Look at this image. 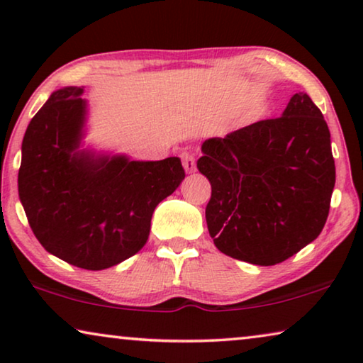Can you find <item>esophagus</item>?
<instances>
[{
    "label": "esophagus",
    "mask_w": 363,
    "mask_h": 363,
    "mask_svg": "<svg viewBox=\"0 0 363 363\" xmlns=\"http://www.w3.org/2000/svg\"><path fill=\"white\" fill-rule=\"evenodd\" d=\"M180 159L188 174H191V172L196 170V159H194V155L191 152H182Z\"/></svg>",
    "instance_id": "1"
}]
</instances>
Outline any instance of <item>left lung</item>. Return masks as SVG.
Returning a JSON list of instances; mask_svg holds the SVG:
<instances>
[{
    "instance_id": "1",
    "label": "left lung",
    "mask_w": 363,
    "mask_h": 363,
    "mask_svg": "<svg viewBox=\"0 0 363 363\" xmlns=\"http://www.w3.org/2000/svg\"><path fill=\"white\" fill-rule=\"evenodd\" d=\"M198 170L211 183L206 222L222 253L272 266L320 235L336 167L321 110L303 92L282 116L203 143Z\"/></svg>"
}]
</instances>
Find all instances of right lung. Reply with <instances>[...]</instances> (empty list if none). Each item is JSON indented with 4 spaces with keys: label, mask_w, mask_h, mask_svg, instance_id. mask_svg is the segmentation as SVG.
Wrapping results in <instances>:
<instances>
[{
    "label": "right lung",
    "mask_w": 363,
    "mask_h": 363,
    "mask_svg": "<svg viewBox=\"0 0 363 363\" xmlns=\"http://www.w3.org/2000/svg\"><path fill=\"white\" fill-rule=\"evenodd\" d=\"M81 87L53 92L27 126L19 198L42 247L72 266L107 269L147 242L152 213L185 178L178 157L138 162L79 147Z\"/></svg>",
    "instance_id": "add662e5"
}]
</instances>
